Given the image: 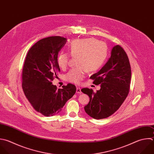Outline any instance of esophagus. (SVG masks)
Wrapping results in <instances>:
<instances>
[{"instance_id": "esophagus-1", "label": "esophagus", "mask_w": 154, "mask_h": 154, "mask_svg": "<svg viewBox=\"0 0 154 154\" xmlns=\"http://www.w3.org/2000/svg\"><path fill=\"white\" fill-rule=\"evenodd\" d=\"M76 93H78V94H80V93H82L81 90V88L79 87L76 88Z\"/></svg>"}]
</instances>
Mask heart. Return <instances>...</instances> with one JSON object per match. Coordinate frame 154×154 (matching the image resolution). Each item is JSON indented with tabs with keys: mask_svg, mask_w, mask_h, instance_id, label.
I'll list each match as a JSON object with an SVG mask.
<instances>
[{
	"mask_svg": "<svg viewBox=\"0 0 154 154\" xmlns=\"http://www.w3.org/2000/svg\"><path fill=\"white\" fill-rule=\"evenodd\" d=\"M69 51L72 57H77L78 66L70 70L65 77L66 81L75 84H79L87 71L91 72L99 69L105 61L108 52L106 44L94 38L75 40L69 45ZM70 57L67 52L59 54L57 61L60 68L67 67Z\"/></svg>",
	"mask_w": 154,
	"mask_h": 154,
	"instance_id": "heart-1",
	"label": "heart"
}]
</instances>
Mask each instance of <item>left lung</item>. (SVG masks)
I'll return each instance as SVG.
<instances>
[{"instance_id":"obj_1","label":"left lung","mask_w":154,"mask_h":154,"mask_svg":"<svg viewBox=\"0 0 154 154\" xmlns=\"http://www.w3.org/2000/svg\"><path fill=\"white\" fill-rule=\"evenodd\" d=\"M131 78L128 57L120 45H116L106 63L90 76L93 84H100V89L96 93L91 88L81 90L90 97L88 103L84 106L86 113L95 119L107 118L114 114L128 95Z\"/></svg>"}]
</instances>
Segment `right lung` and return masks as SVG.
Segmentation results:
<instances>
[{
	"label": "right lung",
	"instance_id": "obj_1",
	"mask_svg": "<svg viewBox=\"0 0 154 154\" xmlns=\"http://www.w3.org/2000/svg\"><path fill=\"white\" fill-rule=\"evenodd\" d=\"M66 42V38L60 36L43 38L30 48L24 63L23 92L34 109L45 116L60 112L76 90L72 84L58 89L52 82L60 72L58 54Z\"/></svg>",
	"mask_w": 154,
	"mask_h": 154
}]
</instances>
